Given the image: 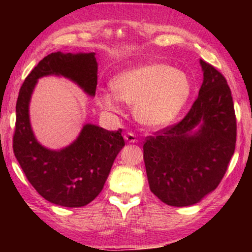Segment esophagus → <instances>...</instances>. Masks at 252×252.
Wrapping results in <instances>:
<instances>
[{"label": "esophagus", "mask_w": 252, "mask_h": 252, "mask_svg": "<svg viewBox=\"0 0 252 252\" xmlns=\"http://www.w3.org/2000/svg\"><path fill=\"white\" fill-rule=\"evenodd\" d=\"M124 139H125V140L127 141V142H129V143H135L136 141H137L135 134L132 133V132L126 133L125 135H124Z\"/></svg>", "instance_id": "1"}]
</instances>
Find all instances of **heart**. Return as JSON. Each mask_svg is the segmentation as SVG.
Segmentation results:
<instances>
[{
    "label": "heart",
    "instance_id": "obj_1",
    "mask_svg": "<svg viewBox=\"0 0 252 252\" xmlns=\"http://www.w3.org/2000/svg\"><path fill=\"white\" fill-rule=\"evenodd\" d=\"M113 93H102L97 104L119 113L118 99L134 106V116L143 125L163 126L185 108L191 94L190 79L184 71L165 64H144L120 72L110 82Z\"/></svg>",
    "mask_w": 252,
    "mask_h": 252
}]
</instances>
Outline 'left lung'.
Here are the masks:
<instances>
[{
  "label": "left lung",
  "mask_w": 252,
  "mask_h": 252,
  "mask_svg": "<svg viewBox=\"0 0 252 252\" xmlns=\"http://www.w3.org/2000/svg\"><path fill=\"white\" fill-rule=\"evenodd\" d=\"M199 63L203 84L189 112L181 122L148 136L143 144L150 190L171 206L196 204L215 190L235 150L236 118L229 86L211 64Z\"/></svg>",
  "instance_id": "1"
}]
</instances>
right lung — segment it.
<instances>
[{
    "instance_id": "obj_1",
    "label": "right lung",
    "mask_w": 252,
    "mask_h": 252,
    "mask_svg": "<svg viewBox=\"0 0 252 252\" xmlns=\"http://www.w3.org/2000/svg\"><path fill=\"white\" fill-rule=\"evenodd\" d=\"M70 79L95 96L97 62L95 53L48 55L31 71L16 104L13 153L27 180L50 203L66 208L87 205L102 191L117 155L125 146L122 129L106 130L86 124L74 142L61 150L47 149L34 136L30 101L37 79L46 75Z\"/></svg>"
}]
</instances>
